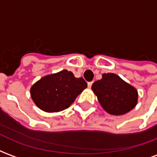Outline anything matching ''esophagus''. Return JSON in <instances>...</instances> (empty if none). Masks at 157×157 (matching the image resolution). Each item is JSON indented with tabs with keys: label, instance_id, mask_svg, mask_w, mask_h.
Returning a JSON list of instances; mask_svg holds the SVG:
<instances>
[{
	"label": "esophagus",
	"instance_id": "obj_1",
	"mask_svg": "<svg viewBox=\"0 0 157 157\" xmlns=\"http://www.w3.org/2000/svg\"><path fill=\"white\" fill-rule=\"evenodd\" d=\"M92 83H93V82H88V83H87V85H88V87H92Z\"/></svg>",
	"mask_w": 157,
	"mask_h": 157
}]
</instances>
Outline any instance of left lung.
I'll return each mask as SVG.
<instances>
[{
	"label": "left lung",
	"instance_id": "1",
	"mask_svg": "<svg viewBox=\"0 0 157 157\" xmlns=\"http://www.w3.org/2000/svg\"><path fill=\"white\" fill-rule=\"evenodd\" d=\"M92 89L102 108L113 115L129 112L137 103L136 89L113 73L103 74L101 80L92 84Z\"/></svg>",
	"mask_w": 157,
	"mask_h": 157
}]
</instances>
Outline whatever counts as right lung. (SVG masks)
<instances>
[{
    "mask_svg": "<svg viewBox=\"0 0 157 157\" xmlns=\"http://www.w3.org/2000/svg\"><path fill=\"white\" fill-rule=\"evenodd\" d=\"M86 86L87 83L82 77L75 78L72 72L63 70L40 79L30 92L39 109L45 112H59L68 109Z\"/></svg>",
    "mask_w": 157,
    "mask_h": 157,
    "instance_id": "add662e5",
    "label": "right lung"
}]
</instances>
